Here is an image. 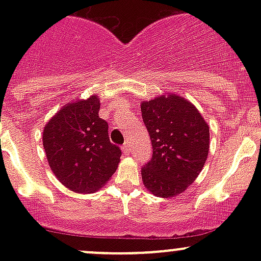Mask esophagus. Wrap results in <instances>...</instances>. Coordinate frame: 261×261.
<instances>
[{"instance_id":"obj_1","label":"esophagus","mask_w":261,"mask_h":261,"mask_svg":"<svg viewBox=\"0 0 261 261\" xmlns=\"http://www.w3.org/2000/svg\"><path fill=\"white\" fill-rule=\"evenodd\" d=\"M130 150H131L130 144H128L127 141H126V143L122 145V152H123V154H125V155H128V154H130Z\"/></svg>"}]
</instances>
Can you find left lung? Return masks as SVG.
<instances>
[{
	"mask_svg": "<svg viewBox=\"0 0 261 261\" xmlns=\"http://www.w3.org/2000/svg\"><path fill=\"white\" fill-rule=\"evenodd\" d=\"M141 116L152 145L151 160L141 168L144 186L162 198L183 193L208 156V125L191 102L177 94L143 101Z\"/></svg>",
	"mask_w": 261,
	"mask_h": 261,
	"instance_id": "8db88e82",
	"label": "left lung"
}]
</instances>
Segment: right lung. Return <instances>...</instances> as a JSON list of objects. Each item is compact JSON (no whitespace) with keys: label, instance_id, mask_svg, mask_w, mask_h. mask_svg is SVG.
Segmentation results:
<instances>
[{"label":"right lung","instance_id":"obj_1","mask_svg":"<svg viewBox=\"0 0 261 261\" xmlns=\"http://www.w3.org/2000/svg\"><path fill=\"white\" fill-rule=\"evenodd\" d=\"M99 97L69 102L44 127L46 159L58 180L75 193H93L116 172L121 150L98 116Z\"/></svg>","mask_w":261,"mask_h":261}]
</instances>
